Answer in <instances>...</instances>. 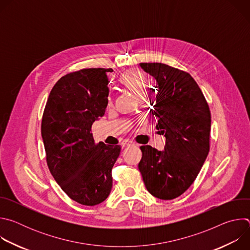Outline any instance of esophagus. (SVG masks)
<instances>
[{
  "instance_id": "34e87169",
  "label": "esophagus",
  "mask_w": 250,
  "mask_h": 250,
  "mask_svg": "<svg viewBox=\"0 0 250 250\" xmlns=\"http://www.w3.org/2000/svg\"><path fill=\"white\" fill-rule=\"evenodd\" d=\"M123 146H134V144L132 141H124L123 142Z\"/></svg>"
}]
</instances>
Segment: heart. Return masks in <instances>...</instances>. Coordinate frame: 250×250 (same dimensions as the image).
I'll use <instances>...</instances> for the list:
<instances>
[{
	"instance_id": "b5f03b06",
	"label": "heart",
	"mask_w": 250,
	"mask_h": 250,
	"mask_svg": "<svg viewBox=\"0 0 250 250\" xmlns=\"http://www.w3.org/2000/svg\"><path fill=\"white\" fill-rule=\"evenodd\" d=\"M120 83L128 91H130L137 99L145 97L146 92V78L140 71L129 70L125 72L121 78Z\"/></svg>"
}]
</instances>
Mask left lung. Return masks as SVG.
<instances>
[{"label":"left lung","mask_w":250,"mask_h":250,"mask_svg":"<svg viewBox=\"0 0 250 250\" xmlns=\"http://www.w3.org/2000/svg\"><path fill=\"white\" fill-rule=\"evenodd\" d=\"M139 66L156 79V98L150 101V113L166 142L162 151L150 146H140L138 169L152 196L172 200L193 184L208 156L210 112L189 73L163 63Z\"/></svg>","instance_id":"left-lung-1"}]
</instances>
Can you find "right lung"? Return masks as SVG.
Returning a JSON list of instances; mask_svg holds the SVG:
<instances>
[{
  "mask_svg": "<svg viewBox=\"0 0 250 250\" xmlns=\"http://www.w3.org/2000/svg\"><path fill=\"white\" fill-rule=\"evenodd\" d=\"M111 69L89 68L61 77L52 88L42 122L50 173L75 202L95 206L109 197L120 146L95 144L92 125L108 105Z\"/></svg>",
  "mask_w": 250,
  "mask_h": 250,
  "instance_id": "add662e5",
  "label": "right lung"
}]
</instances>
